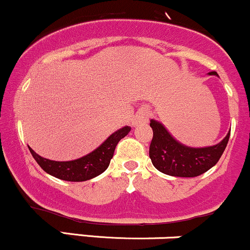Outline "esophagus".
<instances>
[{
    "instance_id": "obj_1",
    "label": "esophagus",
    "mask_w": 250,
    "mask_h": 250,
    "mask_svg": "<svg viewBox=\"0 0 250 250\" xmlns=\"http://www.w3.org/2000/svg\"><path fill=\"white\" fill-rule=\"evenodd\" d=\"M148 120H149V111L147 109H141L140 111H137V114L135 115L131 125H133V127H137V125H140L141 123L147 122Z\"/></svg>"
}]
</instances>
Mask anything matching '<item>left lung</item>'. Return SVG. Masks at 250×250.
Listing matches in <instances>:
<instances>
[{
	"label": "left lung",
	"mask_w": 250,
	"mask_h": 250,
	"mask_svg": "<svg viewBox=\"0 0 250 250\" xmlns=\"http://www.w3.org/2000/svg\"><path fill=\"white\" fill-rule=\"evenodd\" d=\"M209 75H217L210 71ZM153 140L149 157L154 167L163 174L177 177H195L206 173L216 165L228 143L230 130L222 141L209 147L194 148L183 145L167 130L161 122L150 120Z\"/></svg>",
	"instance_id": "left-lung-1"
}]
</instances>
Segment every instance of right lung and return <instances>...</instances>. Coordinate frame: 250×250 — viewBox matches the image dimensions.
Masks as SVG:
<instances>
[{
  "instance_id": "right-lung-1",
  "label": "right lung",
  "mask_w": 250,
  "mask_h": 250,
  "mask_svg": "<svg viewBox=\"0 0 250 250\" xmlns=\"http://www.w3.org/2000/svg\"><path fill=\"white\" fill-rule=\"evenodd\" d=\"M130 129L131 128L128 125H125L111 134L95 150L80 157V159L73 160V161H53V160L40 156L29 146L28 148H29L34 159L45 173L63 181L82 182V181L99 176L108 168L110 160L113 159L117 143L125 135H128Z\"/></svg>"
}]
</instances>
